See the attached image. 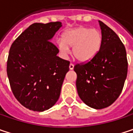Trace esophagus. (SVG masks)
Returning a JSON list of instances; mask_svg holds the SVG:
<instances>
[{
	"label": "esophagus",
	"mask_w": 133,
	"mask_h": 133,
	"mask_svg": "<svg viewBox=\"0 0 133 133\" xmlns=\"http://www.w3.org/2000/svg\"><path fill=\"white\" fill-rule=\"evenodd\" d=\"M73 68H74V64L71 63V64L69 65V69H70V70H72Z\"/></svg>",
	"instance_id": "34e87169"
}]
</instances>
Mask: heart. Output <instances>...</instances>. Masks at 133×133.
Segmentation results:
<instances>
[{
	"label": "heart",
	"instance_id": "b5f03b06",
	"mask_svg": "<svg viewBox=\"0 0 133 133\" xmlns=\"http://www.w3.org/2000/svg\"><path fill=\"white\" fill-rule=\"evenodd\" d=\"M102 43V35L96 29L78 27L68 30L62 35V41H58L60 52L66 55L68 46H72L73 56L80 62H88L98 54Z\"/></svg>",
	"mask_w": 133,
	"mask_h": 133
}]
</instances>
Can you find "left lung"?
Masks as SVG:
<instances>
[{"mask_svg":"<svg viewBox=\"0 0 133 133\" xmlns=\"http://www.w3.org/2000/svg\"><path fill=\"white\" fill-rule=\"evenodd\" d=\"M102 43L98 54L85 63L76 64V87L80 98L89 107L102 109L120 95L127 76L126 51L119 36L99 21Z\"/></svg>","mask_w":133,"mask_h":133,"instance_id":"obj_1","label":"left lung"}]
</instances>
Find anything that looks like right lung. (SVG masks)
<instances>
[{"label":"right lung","instance_id":"obj_1","mask_svg":"<svg viewBox=\"0 0 133 133\" xmlns=\"http://www.w3.org/2000/svg\"><path fill=\"white\" fill-rule=\"evenodd\" d=\"M62 26L59 21L32 24L11 46L7 62L11 89L30 110L43 112L59 98L70 62L57 56L59 50L51 40Z\"/></svg>","mask_w":133,"mask_h":133}]
</instances>
